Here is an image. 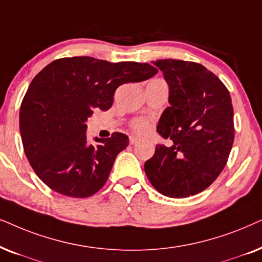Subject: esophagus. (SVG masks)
Instances as JSON below:
<instances>
[{
	"mask_svg": "<svg viewBox=\"0 0 262 262\" xmlns=\"http://www.w3.org/2000/svg\"><path fill=\"white\" fill-rule=\"evenodd\" d=\"M129 142H130V145H137L139 142V139L135 137H130L129 138Z\"/></svg>",
	"mask_w": 262,
	"mask_h": 262,
	"instance_id": "1",
	"label": "esophagus"
}]
</instances>
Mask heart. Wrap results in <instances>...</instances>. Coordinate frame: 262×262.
Wrapping results in <instances>:
<instances>
[{
    "instance_id": "obj_1",
    "label": "heart",
    "mask_w": 262,
    "mask_h": 262,
    "mask_svg": "<svg viewBox=\"0 0 262 262\" xmlns=\"http://www.w3.org/2000/svg\"><path fill=\"white\" fill-rule=\"evenodd\" d=\"M132 130L135 134L140 135V137H145V135L149 134L152 129V122L147 120V118H135L130 123Z\"/></svg>"
}]
</instances>
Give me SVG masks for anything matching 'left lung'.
<instances>
[{
    "label": "left lung",
    "instance_id": "obj_1",
    "mask_svg": "<svg viewBox=\"0 0 262 262\" xmlns=\"http://www.w3.org/2000/svg\"><path fill=\"white\" fill-rule=\"evenodd\" d=\"M169 85V103L157 132L172 146L157 145L145 163L149 182L169 198H188L217 180L231 151L235 128L231 97L217 75L196 62H153Z\"/></svg>",
    "mask_w": 262,
    "mask_h": 262
}]
</instances>
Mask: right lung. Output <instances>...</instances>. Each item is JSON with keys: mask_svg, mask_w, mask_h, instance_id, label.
<instances>
[{"mask_svg": "<svg viewBox=\"0 0 262 262\" xmlns=\"http://www.w3.org/2000/svg\"><path fill=\"white\" fill-rule=\"evenodd\" d=\"M157 68L138 62H111L89 56L52 61L34 76L20 105L24 151L37 176L56 193L89 198L102 189L125 134L113 133L90 145L87 117L113 106L117 87L140 82Z\"/></svg>", "mask_w": 262, "mask_h": 262, "instance_id": "1", "label": "right lung"}]
</instances>
